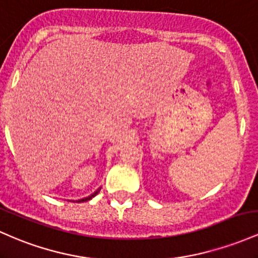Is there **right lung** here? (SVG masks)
Masks as SVG:
<instances>
[{"mask_svg":"<svg viewBox=\"0 0 258 258\" xmlns=\"http://www.w3.org/2000/svg\"><path fill=\"white\" fill-rule=\"evenodd\" d=\"M99 191H100V188H98L97 191H95L94 194H92V195H90V196H88V197H84V198H82V200H78L77 202H86V201H89V200H92L93 197H95V196H97V195L99 194Z\"/></svg>","mask_w":258,"mask_h":258,"instance_id":"1","label":"right lung"}]
</instances>
